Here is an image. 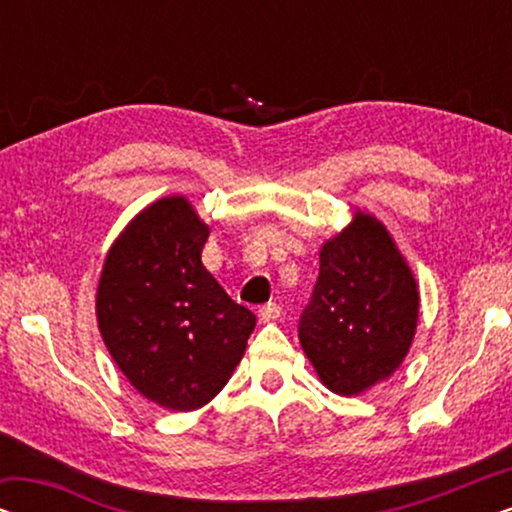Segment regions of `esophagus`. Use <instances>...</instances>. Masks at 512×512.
<instances>
[{
  "mask_svg": "<svg viewBox=\"0 0 512 512\" xmlns=\"http://www.w3.org/2000/svg\"><path fill=\"white\" fill-rule=\"evenodd\" d=\"M279 314H282V307H279L277 303H268V305L258 307V319H261L263 324H268V321L279 319Z\"/></svg>",
  "mask_w": 512,
  "mask_h": 512,
  "instance_id": "esophagus-1",
  "label": "esophagus"
}]
</instances>
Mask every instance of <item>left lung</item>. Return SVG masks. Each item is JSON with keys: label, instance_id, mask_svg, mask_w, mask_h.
<instances>
[{"label": "left lung", "instance_id": "obj_1", "mask_svg": "<svg viewBox=\"0 0 512 512\" xmlns=\"http://www.w3.org/2000/svg\"><path fill=\"white\" fill-rule=\"evenodd\" d=\"M419 291L389 230L356 212L319 251V279L298 338L333 394L359 396L387 380L410 352Z\"/></svg>", "mask_w": 512, "mask_h": 512}]
</instances>
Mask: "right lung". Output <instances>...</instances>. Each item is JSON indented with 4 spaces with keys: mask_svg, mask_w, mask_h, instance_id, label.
I'll return each mask as SVG.
<instances>
[{
    "mask_svg": "<svg viewBox=\"0 0 512 512\" xmlns=\"http://www.w3.org/2000/svg\"><path fill=\"white\" fill-rule=\"evenodd\" d=\"M209 228L184 195L151 202L111 244L97 286V326L144 398L188 412L212 401L256 326L205 265Z\"/></svg>",
    "mask_w": 512,
    "mask_h": 512,
    "instance_id": "right-lung-1",
    "label": "right lung"
}]
</instances>
